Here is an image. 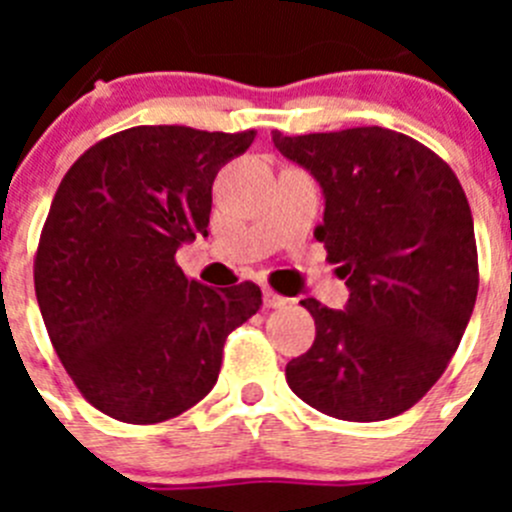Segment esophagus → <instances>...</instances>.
<instances>
[{"label": "esophagus", "mask_w": 512, "mask_h": 512, "mask_svg": "<svg viewBox=\"0 0 512 512\" xmlns=\"http://www.w3.org/2000/svg\"><path fill=\"white\" fill-rule=\"evenodd\" d=\"M287 302H289L287 297L277 295L274 289H269V287L264 289V305L269 307V310H277V307H284V305H287Z\"/></svg>", "instance_id": "34e87169"}]
</instances>
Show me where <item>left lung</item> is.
Here are the masks:
<instances>
[{
	"instance_id": "1",
	"label": "left lung",
	"mask_w": 512,
	"mask_h": 512,
	"mask_svg": "<svg viewBox=\"0 0 512 512\" xmlns=\"http://www.w3.org/2000/svg\"><path fill=\"white\" fill-rule=\"evenodd\" d=\"M325 194L315 238L346 279V310L302 300L310 351L287 384L310 408L374 423L405 413L438 382L472 318L479 287L467 194L451 166L387 128L271 133Z\"/></svg>"
}]
</instances>
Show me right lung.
Instances as JSON below:
<instances>
[{
    "label": "right lung",
    "instance_id": "obj_1",
    "mask_svg": "<svg viewBox=\"0 0 512 512\" xmlns=\"http://www.w3.org/2000/svg\"><path fill=\"white\" fill-rule=\"evenodd\" d=\"M256 130L138 125L81 153L35 251V295L63 369L122 423L182 415L215 387L230 330L261 307L253 282L184 277L176 248L207 235L212 182Z\"/></svg>",
    "mask_w": 512,
    "mask_h": 512
}]
</instances>
